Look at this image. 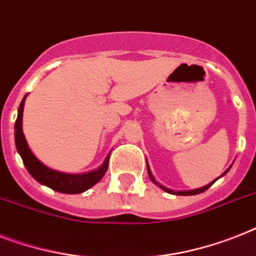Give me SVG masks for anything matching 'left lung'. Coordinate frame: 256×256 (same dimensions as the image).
Masks as SVG:
<instances>
[{"instance_id": "8db88e82", "label": "left lung", "mask_w": 256, "mask_h": 256, "mask_svg": "<svg viewBox=\"0 0 256 256\" xmlns=\"http://www.w3.org/2000/svg\"><path fill=\"white\" fill-rule=\"evenodd\" d=\"M230 168H232V166H230L229 168H228V170H226L225 172H224V174H222L221 176H220V178H222V176L225 175L226 172L229 171ZM147 174H148V178H150V180H151V182H155V184H156L158 186H159V188H162L164 190V192H167V193H171V194H178V196H193V194H198V193H202V192H205V190H206L208 188H210L212 186H213V184H214L216 182H217L218 178H216L214 182H209V184H206V186H201V188H197V189H192V190H172V189H170V188H166V186H162L160 182H158L156 180H155V178H154V175H152V172H151V170H150V166H148V163H147Z\"/></svg>"}]
</instances>
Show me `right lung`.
Masks as SVG:
<instances>
[{"label": "right lung", "mask_w": 256, "mask_h": 256, "mask_svg": "<svg viewBox=\"0 0 256 256\" xmlns=\"http://www.w3.org/2000/svg\"><path fill=\"white\" fill-rule=\"evenodd\" d=\"M26 97L27 94L24 96L20 108H18V117H16V124H14V136H16V151L22 158L24 167L28 171V174L36 182H40L42 186H48V188L60 193L78 194V193H82L88 190L89 188H92L94 184H97L104 178L105 172L108 171L110 152L108 154L104 163L97 170L85 172V174H66V172L55 171L52 168L44 166L32 154V151L27 144L26 138H24V128H22V118H24V106Z\"/></svg>", "instance_id": "obj_1"}]
</instances>
